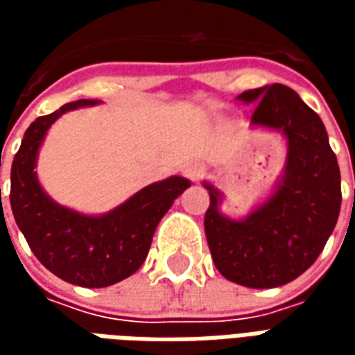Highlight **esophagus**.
<instances>
[{"instance_id": "obj_1", "label": "esophagus", "mask_w": 355, "mask_h": 355, "mask_svg": "<svg viewBox=\"0 0 355 355\" xmlns=\"http://www.w3.org/2000/svg\"><path fill=\"white\" fill-rule=\"evenodd\" d=\"M182 173H184V177L190 178V180H200V178L203 177L205 169L201 167L200 163H188Z\"/></svg>"}]
</instances>
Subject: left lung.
I'll return each mask as SVG.
<instances>
[{
  "mask_svg": "<svg viewBox=\"0 0 355 355\" xmlns=\"http://www.w3.org/2000/svg\"><path fill=\"white\" fill-rule=\"evenodd\" d=\"M257 102L251 123L282 129L289 154L282 184L245 220L218 213L220 193L209 190L205 236L216 270L230 282L270 289L297 279L320 257L340 213V169L320 116L282 83L238 96Z\"/></svg>",
  "mask_w": 355,
  "mask_h": 355,
  "instance_id": "left-lung-1",
  "label": "left lung"
}]
</instances>
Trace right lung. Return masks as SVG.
Here are the masks:
<instances>
[{"instance_id":"1","label":"right lung","mask_w":355,"mask_h":355,"mask_svg":"<svg viewBox=\"0 0 355 355\" xmlns=\"http://www.w3.org/2000/svg\"><path fill=\"white\" fill-rule=\"evenodd\" d=\"M94 102H68L28 127L12 159L9 196L17 226L35 259L60 279L89 289L114 285L142 266L162 216L190 186L186 178L171 177L142 188L102 216H85L57 205L35 177L37 150L57 117Z\"/></svg>"}]
</instances>
